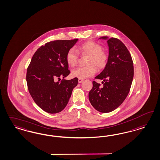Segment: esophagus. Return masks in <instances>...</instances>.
I'll return each instance as SVG.
<instances>
[{
	"mask_svg": "<svg viewBox=\"0 0 160 160\" xmlns=\"http://www.w3.org/2000/svg\"><path fill=\"white\" fill-rule=\"evenodd\" d=\"M83 81V79H82V78H78V83H82Z\"/></svg>",
	"mask_w": 160,
	"mask_h": 160,
	"instance_id": "34e87169",
	"label": "esophagus"
}]
</instances>
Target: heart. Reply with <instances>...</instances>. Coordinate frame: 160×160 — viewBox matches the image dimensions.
I'll use <instances>...</instances> for the list:
<instances>
[{"mask_svg": "<svg viewBox=\"0 0 160 160\" xmlns=\"http://www.w3.org/2000/svg\"><path fill=\"white\" fill-rule=\"evenodd\" d=\"M89 56L88 66L78 67L72 72L74 77L79 78H85L93 76L96 72V67L99 70L103 69L106 66L108 60V54L103 50V47L100 44L93 41H88L80 45L77 50L74 48L68 51L66 55L67 64L72 67L75 66L78 60V54Z\"/></svg>", "mask_w": 160, "mask_h": 160, "instance_id": "b5f03b06", "label": "heart"}]
</instances>
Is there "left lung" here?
I'll list each match as a JSON object with an SVG mask.
<instances>
[{"mask_svg":"<svg viewBox=\"0 0 160 160\" xmlns=\"http://www.w3.org/2000/svg\"><path fill=\"white\" fill-rule=\"evenodd\" d=\"M100 38L108 39L107 37ZM109 60L102 72L95 77L103 80L100 84L93 82L88 98L96 110L108 113L116 109L126 99L133 77V61L129 51L121 41L116 38L108 40Z\"/></svg>","mask_w":160,"mask_h":160,"instance_id":"obj_1","label":"left lung"}]
</instances>
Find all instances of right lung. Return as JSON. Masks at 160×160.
<instances>
[{"label": "right lung", "mask_w": 160, "mask_h": 160, "mask_svg": "<svg viewBox=\"0 0 160 160\" xmlns=\"http://www.w3.org/2000/svg\"><path fill=\"white\" fill-rule=\"evenodd\" d=\"M77 41L74 39L47 42L36 51L28 66L26 78L29 92L35 103L46 112L57 113L63 110L72 89L77 85V77L56 82L70 73L67 53Z\"/></svg>", "instance_id": "add662e5"}]
</instances>
